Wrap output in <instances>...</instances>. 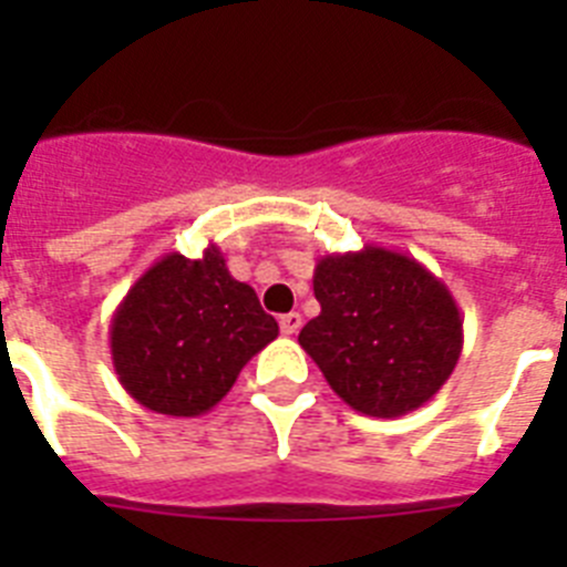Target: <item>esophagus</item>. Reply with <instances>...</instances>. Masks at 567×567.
I'll return each mask as SVG.
<instances>
[{
    "mask_svg": "<svg viewBox=\"0 0 567 567\" xmlns=\"http://www.w3.org/2000/svg\"><path fill=\"white\" fill-rule=\"evenodd\" d=\"M300 323H303V318H300L298 312L280 315V332H284V334H289V338H292V334H298Z\"/></svg>",
    "mask_w": 567,
    "mask_h": 567,
    "instance_id": "1",
    "label": "esophagus"
}]
</instances>
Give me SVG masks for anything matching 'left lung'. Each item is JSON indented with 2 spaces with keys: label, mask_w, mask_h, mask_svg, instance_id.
<instances>
[{
  "label": "left lung",
  "mask_w": 567,
  "mask_h": 567,
  "mask_svg": "<svg viewBox=\"0 0 567 567\" xmlns=\"http://www.w3.org/2000/svg\"><path fill=\"white\" fill-rule=\"evenodd\" d=\"M320 315L298 343L343 403L400 417L434 398L463 352L454 295L420 260L385 247L323 255L315 267Z\"/></svg>",
  "instance_id": "1"
}]
</instances>
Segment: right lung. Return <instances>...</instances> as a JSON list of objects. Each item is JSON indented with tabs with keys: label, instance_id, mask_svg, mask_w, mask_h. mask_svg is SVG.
<instances>
[{
	"label": "right lung",
	"instance_id": "obj_1",
	"mask_svg": "<svg viewBox=\"0 0 567 567\" xmlns=\"http://www.w3.org/2000/svg\"><path fill=\"white\" fill-rule=\"evenodd\" d=\"M275 338L272 315L209 244L202 258L164 255L135 280L110 323V354L124 392L144 409L198 417Z\"/></svg>",
	"mask_w": 567,
	"mask_h": 567
}]
</instances>
